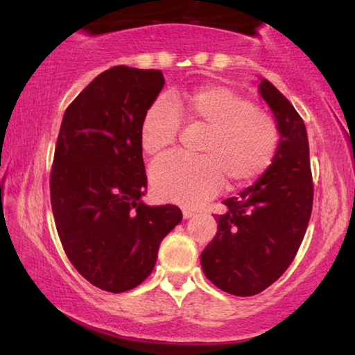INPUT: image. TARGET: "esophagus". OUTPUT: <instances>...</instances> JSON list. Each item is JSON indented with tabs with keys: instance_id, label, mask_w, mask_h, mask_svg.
<instances>
[{
	"instance_id": "1",
	"label": "esophagus",
	"mask_w": 355,
	"mask_h": 355,
	"mask_svg": "<svg viewBox=\"0 0 355 355\" xmlns=\"http://www.w3.org/2000/svg\"><path fill=\"white\" fill-rule=\"evenodd\" d=\"M193 215H196V211H193V210H189V208H184V210H182L184 220H189V218H192Z\"/></svg>"
}]
</instances>
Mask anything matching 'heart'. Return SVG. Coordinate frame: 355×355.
I'll list each match as a JSON object with an SVG mask.
<instances>
[{
  "label": "heart",
  "instance_id": "1",
  "mask_svg": "<svg viewBox=\"0 0 355 355\" xmlns=\"http://www.w3.org/2000/svg\"><path fill=\"white\" fill-rule=\"evenodd\" d=\"M174 106L158 96L145 110L140 144L157 155L176 142L181 114L208 125L200 157L168 153L150 166V182L162 200L197 207L215 197L225 176L234 186L260 178L278 150L275 121L225 85H203L179 94Z\"/></svg>",
  "mask_w": 355,
  "mask_h": 355
}]
</instances>
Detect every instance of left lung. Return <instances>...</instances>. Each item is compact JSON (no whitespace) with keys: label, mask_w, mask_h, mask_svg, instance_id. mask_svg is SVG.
Here are the masks:
<instances>
[{"label":"left lung","mask_w":355,"mask_h":355,"mask_svg":"<svg viewBox=\"0 0 355 355\" xmlns=\"http://www.w3.org/2000/svg\"><path fill=\"white\" fill-rule=\"evenodd\" d=\"M259 94L279 132L270 168L216 215V236L203 249V273L225 293L255 295L288 270L309 226L313 202L307 129L289 100L260 79Z\"/></svg>","instance_id":"obj_1"}]
</instances>
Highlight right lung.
<instances>
[{
	"label": "right lung",
	"mask_w": 355,
	"mask_h": 355,
	"mask_svg": "<svg viewBox=\"0 0 355 355\" xmlns=\"http://www.w3.org/2000/svg\"><path fill=\"white\" fill-rule=\"evenodd\" d=\"M163 72L114 66L67 106L51 169V208L71 263L96 288L124 293L153 271L158 249L182 220L150 207L140 124Z\"/></svg>",
	"instance_id": "add662e5"
}]
</instances>
